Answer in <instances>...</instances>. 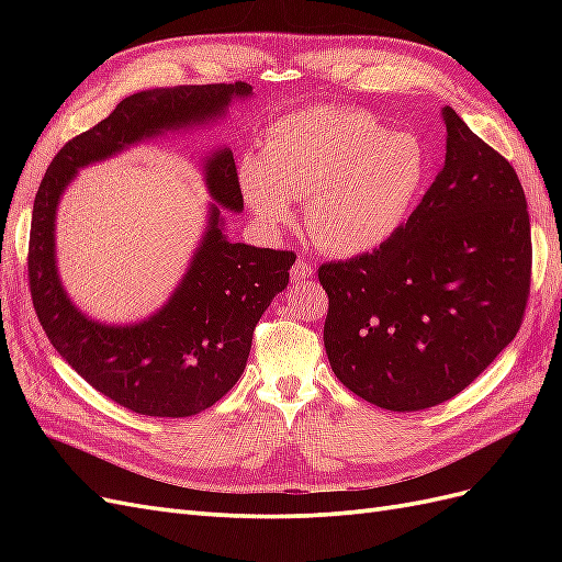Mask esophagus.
<instances>
[{
    "label": "esophagus",
    "instance_id": "esophagus-1",
    "mask_svg": "<svg viewBox=\"0 0 562 562\" xmlns=\"http://www.w3.org/2000/svg\"><path fill=\"white\" fill-rule=\"evenodd\" d=\"M312 274H314V265L307 262L304 258H300V260L293 265V269H291V279H293V281H304V279H310Z\"/></svg>",
    "mask_w": 562,
    "mask_h": 562
}]
</instances>
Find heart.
<instances>
[{"label":"heart","mask_w":562,"mask_h":562,"mask_svg":"<svg viewBox=\"0 0 562 562\" xmlns=\"http://www.w3.org/2000/svg\"><path fill=\"white\" fill-rule=\"evenodd\" d=\"M429 173L427 147L411 131H386L349 108H307L271 124L260 157L239 168L241 194L269 229L293 220L328 252L375 250L411 217Z\"/></svg>","instance_id":"heart-1"}]
</instances>
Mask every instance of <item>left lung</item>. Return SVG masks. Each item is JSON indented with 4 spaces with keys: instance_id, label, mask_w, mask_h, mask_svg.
I'll use <instances>...</instances> for the list:
<instances>
[{
    "instance_id": "obj_1",
    "label": "left lung",
    "mask_w": 562,
    "mask_h": 562,
    "mask_svg": "<svg viewBox=\"0 0 562 562\" xmlns=\"http://www.w3.org/2000/svg\"><path fill=\"white\" fill-rule=\"evenodd\" d=\"M446 164L407 223L372 252L318 267L323 345L349 391L394 413L467 389L516 337L532 277L522 184L443 108Z\"/></svg>"
}]
</instances>
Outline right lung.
Segmentation results:
<instances>
[{"label": "right lung", "mask_w": 562, "mask_h": 562, "mask_svg": "<svg viewBox=\"0 0 562 562\" xmlns=\"http://www.w3.org/2000/svg\"><path fill=\"white\" fill-rule=\"evenodd\" d=\"M246 81L151 89L124 98L91 131L77 135L50 161L32 209L27 279L32 304L50 345L100 394L149 417H190L223 398L246 368L252 330L288 285L293 250L232 244L220 206L244 209L232 151L203 164L211 203L209 229L176 293L149 318L105 326L83 316L63 291L56 267V209L79 168L166 131L209 124Z\"/></svg>", "instance_id": "right-lung-1"}]
</instances>
